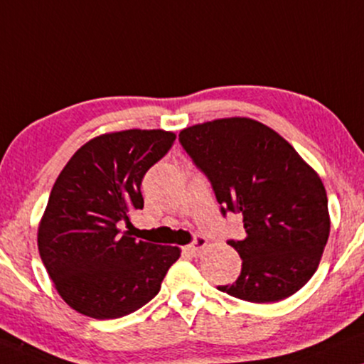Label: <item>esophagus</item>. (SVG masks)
Here are the masks:
<instances>
[{
  "instance_id": "obj_1",
  "label": "esophagus",
  "mask_w": 364,
  "mask_h": 364,
  "mask_svg": "<svg viewBox=\"0 0 364 364\" xmlns=\"http://www.w3.org/2000/svg\"><path fill=\"white\" fill-rule=\"evenodd\" d=\"M205 245H208V240L203 235H196L194 236V241H192L191 245L186 246V251L189 255H192V257H197V255L200 253L205 248Z\"/></svg>"
}]
</instances>
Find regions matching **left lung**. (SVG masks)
Wrapping results in <instances>:
<instances>
[{"label":"left lung","mask_w":364,"mask_h":364,"mask_svg":"<svg viewBox=\"0 0 364 364\" xmlns=\"http://www.w3.org/2000/svg\"><path fill=\"white\" fill-rule=\"evenodd\" d=\"M178 141L213 187L221 214H240L243 240H228L243 264L218 290L246 302H278L319 267L331 230L322 181L289 141L250 118L182 129Z\"/></svg>","instance_id":"left-lung-1"}]
</instances>
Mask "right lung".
I'll return each mask as SVG.
<instances>
[{
  "instance_id": "1",
  "label": "right lung",
  "mask_w": 364,
  "mask_h": 364,
  "mask_svg": "<svg viewBox=\"0 0 364 364\" xmlns=\"http://www.w3.org/2000/svg\"><path fill=\"white\" fill-rule=\"evenodd\" d=\"M161 129L107 133L82 145L53 183L38 228L40 258L60 297L92 319H118L150 302L177 246L138 241L129 214L143 209L141 181L172 148Z\"/></svg>"
}]
</instances>
